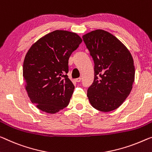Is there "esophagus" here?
<instances>
[{
    "label": "esophagus",
    "mask_w": 152,
    "mask_h": 152,
    "mask_svg": "<svg viewBox=\"0 0 152 152\" xmlns=\"http://www.w3.org/2000/svg\"><path fill=\"white\" fill-rule=\"evenodd\" d=\"M75 81H76V82H80V81H81V77H79V78H76L75 79Z\"/></svg>",
    "instance_id": "obj_1"
}]
</instances>
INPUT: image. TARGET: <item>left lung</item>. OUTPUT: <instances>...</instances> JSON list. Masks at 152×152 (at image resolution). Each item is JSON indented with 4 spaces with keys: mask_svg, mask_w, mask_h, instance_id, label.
<instances>
[{
    "mask_svg": "<svg viewBox=\"0 0 152 152\" xmlns=\"http://www.w3.org/2000/svg\"><path fill=\"white\" fill-rule=\"evenodd\" d=\"M82 37L94 62V79L87 92L91 105L102 112L115 110L132 90L135 69L131 53L105 30H93Z\"/></svg>",
    "mask_w": 152,
    "mask_h": 152,
    "instance_id": "1",
    "label": "left lung"
}]
</instances>
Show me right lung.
Masks as SVG:
<instances>
[{"instance_id": "right-lung-1", "label": "right lung", "mask_w": 152, "mask_h": 152, "mask_svg": "<svg viewBox=\"0 0 152 152\" xmlns=\"http://www.w3.org/2000/svg\"><path fill=\"white\" fill-rule=\"evenodd\" d=\"M82 39L54 30L32 45L26 55L23 77L28 95L39 109L56 113L68 106L75 86L69 79V59Z\"/></svg>"}]
</instances>
